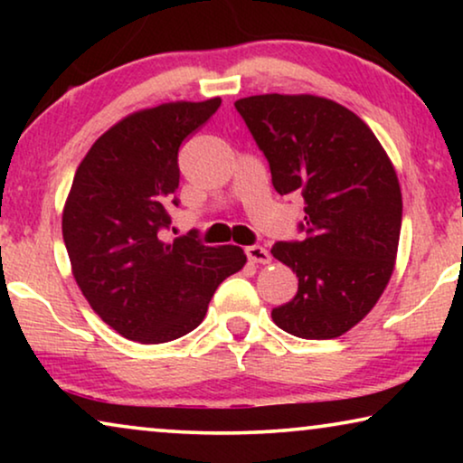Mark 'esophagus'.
<instances>
[{
	"mask_svg": "<svg viewBox=\"0 0 463 463\" xmlns=\"http://www.w3.org/2000/svg\"><path fill=\"white\" fill-rule=\"evenodd\" d=\"M246 257H249L250 263H261V265L271 263V255L263 249V246H249V249H246Z\"/></svg>",
	"mask_w": 463,
	"mask_h": 463,
	"instance_id": "1",
	"label": "esophagus"
}]
</instances>
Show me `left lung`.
Here are the masks:
<instances>
[{"instance_id":"left-lung-1","label":"left lung","mask_w":463,"mask_h":463,"mask_svg":"<svg viewBox=\"0 0 463 463\" xmlns=\"http://www.w3.org/2000/svg\"><path fill=\"white\" fill-rule=\"evenodd\" d=\"M236 109L268 157L276 192L306 202V238L271 249L299 278L271 320L301 339L339 337L375 307L394 271L402 223L394 164L369 126L331 99L257 94Z\"/></svg>"}]
</instances>
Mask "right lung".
I'll return each instance as SVG.
<instances>
[{"mask_svg":"<svg viewBox=\"0 0 463 463\" xmlns=\"http://www.w3.org/2000/svg\"><path fill=\"white\" fill-rule=\"evenodd\" d=\"M219 105L175 100L130 113L75 170L62 208L73 278L100 320L130 341L166 344L194 331L219 284L246 263L240 246L160 238L176 204L181 143Z\"/></svg>","mask_w":463,"mask_h":463,"instance_id":"obj_1","label":"right lung"}]
</instances>
